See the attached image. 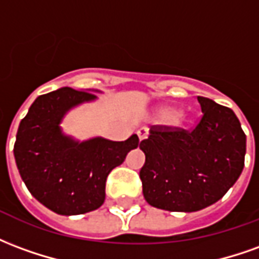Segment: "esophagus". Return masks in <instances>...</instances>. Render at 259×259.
Listing matches in <instances>:
<instances>
[{"instance_id":"esophagus-1","label":"esophagus","mask_w":259,"mask_h":259,"mask_svg":"<svg viewBox=\"0 0 259 259\" xmlns=\"http://www.w3.org/2000/svg\"><path fill=\"white\" fill-rule=\"evenodd\" d=\"M147 135H148V132H147V129H144V127L137 132V136H139V140L140 141L144 140V139L147 137Z\"/></svg>"}]
</instances>
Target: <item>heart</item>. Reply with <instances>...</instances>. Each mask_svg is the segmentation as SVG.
<instances>
[{
	"label": "heart",
	"mask_w": 259,
	"mask_h": 259,
	"mask_svg": "<svg viewBox=\"0 0 259 259\" xmlns=\"http://www.w3.org/2000/svg\"><path fill=\"white\" fill-rule=\"evenodd\" d=\"M175 116H176V111H175V109H170V108H165V109H162V111L159 112V116H161V119H163V120L174 119L175 123H180V122L185 120L183 116H177V118H175Z\"/></svg>",
	"instance_id": "1"
}]
</instances>
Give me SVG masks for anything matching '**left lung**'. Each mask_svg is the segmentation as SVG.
I'll list each match as a JSON object with an SVG mask.
<instances>
[{"instance_id": "8db88e82", "label": "left lung", "mask_w": 259, "mask_h": 259, "mask_svg": "<svg viewBox=\"0 0 259 259\" xmlns=\"http://www.w3.org/2000/svg\"><path fill=\"white\" fill-rule=\"evenodd\" d=\"M197 100L202 115L195 127L155 124L140 143L143 194L159 209L194 212L212 205L244 168L245 135L237 116L209 98Z\"/></svg>"}]
</instances>
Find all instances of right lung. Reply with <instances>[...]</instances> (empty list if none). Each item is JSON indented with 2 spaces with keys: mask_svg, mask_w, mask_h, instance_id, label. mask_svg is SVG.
I'll return each instance as SVG.
<instances>
[{
  "mask_svg": "<svg viewBox=\"0 0 259 259\" xmlns=\"http://www.w3.org/2000/svg\"><path fill=\"white\" fill-rule=\"evenodd\" d=\"M94 98L70 87L37 97L18 129L14 154L20 178L36 200L59 215L100 208L109 172L140 141L133 135L124 141L97 137L77 143L62 135L59 123L65 113Z\"/></svg>",
  "mask_w": 259,
  "mask_h": 259,
  "instance_id": "obj_1",
  "label": "right lung"
}]
</instances>
